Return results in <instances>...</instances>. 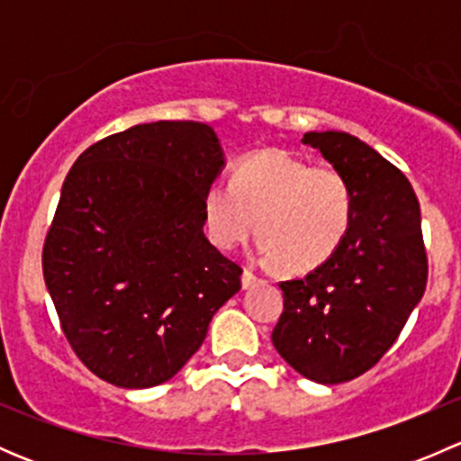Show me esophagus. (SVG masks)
<instances>
[{
  "instance_id": "1",
  "label": "esophagus",
  "mask_w": 461,
  "mask_h": 461,
  "mask_svg": "<svg viewBox=\"0 0 461 461\" xmlns=\"http://www.w3.org/2000/svg\"><path fill=\"white\" fill-rule=\"evenodd\" d=\"M240 281H243V290H249V287L257 285V283L260 281V278L257 276V274L252 272V269H245L243 276H240Z\"/></svg>"
}]
</instances>
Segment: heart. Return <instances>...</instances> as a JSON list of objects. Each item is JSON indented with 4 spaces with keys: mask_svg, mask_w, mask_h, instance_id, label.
I'll use <instances>...</instances> for the list:
<instances>
[{
    "mask_svg": "<svg viewBox=\"0 0 461 461\" xmlns=\"http://www.w3.org/2000/svg\"><path fill=\"white\" fill-rule=\"evenodd\" d=\"M203 216L216 248H239L257 222L265 258L276 260L285 272H310L346 239L352 189L334 167H310L287 149H263L236 162L231 183L207 185Z\"/></svg>",
    "mask_w": 461,
    "mask_h": 461,
    "instance_id": "obj_1",
    "label": "heart"
}]
</instances>
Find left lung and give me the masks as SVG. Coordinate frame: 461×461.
I'll return each mask as SVG.
<instances>
[{
  "label": "left lung",
  "mask_w": 461,
  "mask_h": 461,
  "mask_svg": "<svg viewBox=\"0 0 461 461\" xmlns=\"http://www.w3.org/2000/svg\"><path fill=\"white\" fill-rule=\"evenodd\" d=\"M303 144L346 176L352 221L346 239L305 278L283 281L278 355L317 384L370 370L397 341L429 278L421 213L406 176L343 131H310Z\"/></svg>",
  "instance_id": "8db88e82"
}]
</instances>
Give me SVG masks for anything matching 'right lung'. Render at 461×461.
<instances>
[{
  "label": "right lung",
  "mask_w": 461,
  "mask_h": 461,
  "mask_svg": "<svg viewBox=\"0 0 461 461\" xmlns=\"http://www.w3.org/2000/svg\"><path fill=\"white\" fill-rule=\"evenodd\" d=\"M222 165L212 127L160 120L91 144L68 171L41 269L64 337L100 379L169 381L240 290V265L203 234Z\"/></svg>",
  "instance_id": "add662e5"
}]
</instances>
